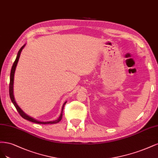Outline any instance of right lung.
Wrapping results in <instances>:
<instances>
[{
	"label": "right lung",
	"mask_w": 158,
	"mask_h": 158,
	"mask_svg": "<svg viewBox=\"0 0 158 158\" xmlns=\"http://www.w3.org/2000/svg\"><path fill=\"white\" fill-rule=\"evenodd\" d=\"M25 44L23 46V47L19 49V50L18 52V54H17V56H16V60H15L13 64V65L12 67V69H11V72H10V85H9V94H10V99H11V101L13 103V104L14 105V106L16 107V108L17 110V111H18V113L20 114V115H21L22 118L25 119H27L29 121H31V122H33V123H38V124H53V123H58V122H60L61 121V119H62V114H63V110H64V106L65 104H66V102H67V101H65V102L64 103L63 106H62V111H61V114H60V115L59 116V118L56 119V120H54V121H39L36 119H35L33 118H32V117L28 115L27 114H25L24 111L19 108V106L17 104L16 100H15V98H14V73H15V71H16V66H17V64H18V60H19V56H20V54H21L23 48L25 47Z\"/></svg>",
	"instance_id": "right-lung-1"
}]
</instances>
